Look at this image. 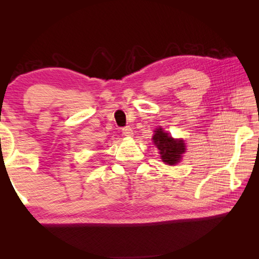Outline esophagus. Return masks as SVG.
Here are the masks:
<instances>
[{
	"label": "esophagus",
	"instance_id": "1",
	"mask_svg": "<svg viewBox=\"0 0 259 259\" xmlns=\"http://www.w3.org/2000/svg\"><path fill=\"white\" fill-rule=\"evenodd\" d=\"M121 133H122V135L125 136V137H133V135H134V131L129 125L123 126V128L121 129Z\"/></svg>",
	"mask_w": 259,
	"mask_h": 259
}]
</instances>
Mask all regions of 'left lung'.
Wrapping results in <instances>:
<instances>
[{"instance_id":"1","label":"left lung","mask_w":259,"mask_h":259,"mask_svg":"<svg viewBox=\"0 0 259 259\" xmlns=\"http://www.w3.org/2000/svg\"><path fill=\"white\" fill-rule=\"evenodd\" d=\"M157 148L160 150L161 159L168 164H176L179 162L181 155L185 152V144L183 140H175L167 133L159 128L156 129L152 138Z\"/></svg>"}]
</instances>
